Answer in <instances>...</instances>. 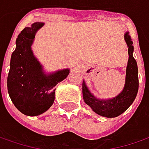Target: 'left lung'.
I'll return each instance as SVG.
<instances>
[{"label":"left lung","instance_id":"left-lung-1","mask_svg":"<svg viewBox=\"0 0 149 149\" xmlns=\"http://www.w3.org/2000/svg\"><path fill=\"white\" fill-rule=\"evenodd\" d=\"M128 47V62L127 67L126 83L123 92L113 99L98 100L90 93L85 83L82 85V96L85 102L94 112L107 118H115L124 113L135 99L139 90V76L137 62L133 56V46L129 32L125 34Z\"/></svg>","mask_w":149,"mask_h":149}]
</instances>
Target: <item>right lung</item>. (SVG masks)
<instances>
[{"instance_id": "add662e5", "label": "right lung", "mask_w": 149, "mask_h": 149, "mask_svg": "<svg viewBox=\"0 0 149 149\" xmlns=\"http://www.w3.org/2000/svg\"><path fill=\"white\" fill-rule=\"evenodd\" d=\"M42 26L43 23H34L18 35L7 77L10 99L21 113L27 116H37L49 109L54 102L56 85L69 74L68 69L49 76L42 72V66L32 54L31 46L36 31Z\"/></svg>"}]
</instances>
